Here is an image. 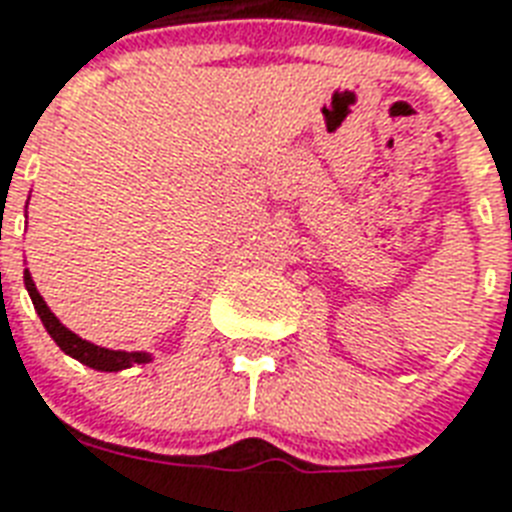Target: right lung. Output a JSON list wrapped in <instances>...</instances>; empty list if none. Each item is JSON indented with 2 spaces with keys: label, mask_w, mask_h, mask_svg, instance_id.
Wrapping results in <instances>:
<instances>
[{
  "label": "right lung",
  "mask_w": 512,
  "mask_h": 512,
  "mask_svg": "<svg viewBox=\"0 0 512 512\" xmlns=\"http://www.w3.org/2000/svg\"><path fill=\"white\" fill-rule=\"evenodd\" d=\"M23 281H26L28 295H31V303H34L44 329L50 332L52 340L58 342V348L63 350V353H68V356L76 358V361H82L84 366L98 369V372H122V369H130L132 364H148V361H151V356L143 353V350H132V353H127V350H108L95 345V342L82 340V337L74 335L71 329L63 327L58 321V316L47 308L42 295L36 292V284L34 279H31V273H23Z\"/></svg>",
  "instance_id": "add662e5"
}]
</instances>
